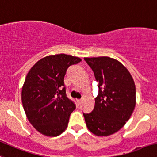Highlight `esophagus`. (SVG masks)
<instances>
[{"mask_svg":"<svg viewBox=\"0 0 157 157\" xmlns=\"http://www.w3.org/2000/svg\"><path fill=\"white\" fill-rule=\"evenodd\" d=\"M81 102H82V100H77V103L78 105H80V103H81Z\"/></svg>","mask_w":157,"mask_h":157,"instance_id":"esophagus-1","label":"esophagus"}]
</instances>
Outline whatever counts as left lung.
<instances>
[{
    "label": "left lung",
    "instance_id": "1",
    "mask_svg": "<svg viewBox=\"0 0 157 157\" xmlns=\"http://www.w3.org/2000/svg\"><path fill=\"white\" fill-rule=\"evenodd\" d=\"M98 82L99 93L92 112L83 113L88 130L107 136L121 130L136 106V86L131 74L118 60L109 57H84Z\"/></svg>",
    "mask_w": 157,
    "mask_h": 157
}]
</instances>
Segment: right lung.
I'll list each match as a JSON object with an SVG mask.
<instances>
[{
	"label": "right lung",
	"mask_w": 157,
	"mask_h": 157,
	"mask_svg": "<svg viewBox=\"0 0 157 157\" xmlns=\"http://www.w3.org/2000/svg\"><path fill=\"white\" fill-rule=\"evenodd\" d=\"M80 57L64 54L49 55L38 60L27 73L21 100L29 122L39 133L57 136L67 129L76 106L66 94L64 76Z\"/></svg>",
	"instance_id": "add662e5"
}]
</instances>
